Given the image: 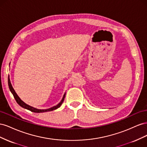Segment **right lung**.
Segmentation results:
<instances>
[{"label": "right lung", "instance_id": "1", "mask_svg": "<svg viewBox=\"0 0 147 147\" xmlns=\"http://www.w3.org/2000/svg\"><path fill=\"white\" fill-rule=\"evenodd\" d=\"M8 86H9V88H10V90L11 92L12 93V94L13 95V96H14L15 99L17 103L21 107H23V108L26 109H27V110H29L31 111V112H34V113H43V112H50V111H53V110L58 109L59 107H60L61 105H62V104L63 103L64 98H65V92L64 93V96L63 97V99H62L61 102L57 105H56L55 106H53V107H52L47 109H38L33 107H32V106H30V105H29L27 104H26L25 102H24L23 100H22L20 98V97L17 95V94L16 93L15 90H14V89H13V86L11 85L9 76H8Z\"/></svg>", "mask_w": 147, "mask_h": 147}]
</instances>
